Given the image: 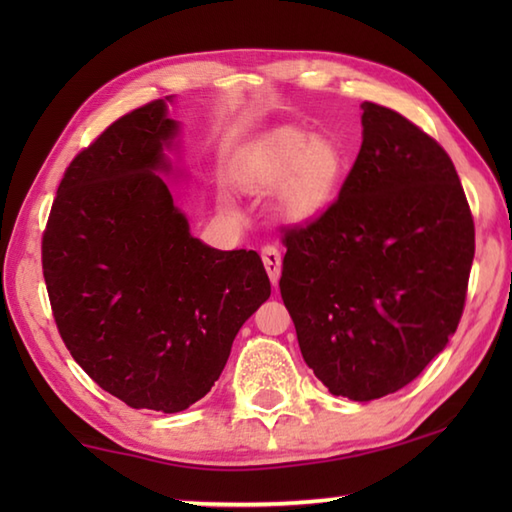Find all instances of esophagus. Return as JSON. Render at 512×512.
Segmentation results:
<instances>
[{"label": "esophagus", "instance_id": "34e87169", "mask_svg": "<svg viewBox=\"0 0 512 512\" xmlns=\"http://www.w3.org/2000/svg\"><path fill=\"white\" fill-rule=\"evenodd\" d=\"M262 262H264V268L268 277H271V282L277 284V280H280V273H282V255L280 250H277L275 246H264L262 248Z\"/></svg>", "mask_w": 512, "mask_h": 512}]
</instances>
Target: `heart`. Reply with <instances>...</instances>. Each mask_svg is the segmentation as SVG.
<instances>
[{"instance_id": "heart-1", "label": "heart", "mask_w": 512, "mask_h": 512, "mask_svg": "<svg viewBox=\"0 0 512 512\" xmlns=\"http://www.w3.org/2000/svg\"><path fill=\"white\" fill-rule=\"evenodd\" d=\"M343 151L327 137L280 128L241 164L237 183L246 194L277 192L275 212L289 223H309L327 212L343 183Z\"/></svg>"}]
</instances>
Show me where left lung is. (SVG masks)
Segmentation results:
<instances>
[{
    "instance_id": "8db88e82",
    "label": "left lung",
    "mask_w": 512,
    "mask_h": 512,
    "mask_svg": "<svg viewBox=\"0 0 512 512\" xmlns=\"http://www.w3.org/2000/svg\"><path fill=\"white\" fill-rule=\"evenodd\" d=\"M361 110V151L336 203L284 230L280 293L314 375L370 402L418 377L456 332L474 221L443 146L391 108Z\"/></svg>"
}]
</instances>
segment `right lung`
Wrapping results in <instances>:
<instances>
[{
	"label": "right lung",
	"mask_w": 512,
	"mask_h": 512,
	"mask_svg": "<svg viewBox=\"0 0 512 512\" xmlns=\"http://www.w3.org/2000/svg\"><path fill=\"white\" fill-rule=\"evenodd\" d=\"M171 101L128 112L76 155L42 237L69 354L103 391L162 413L210 393L241 325L271 296L255 250L203 244L173 205L162 178L180 131Z\"/></svg>",
	"instance_id": "1"
}]
</instances>
